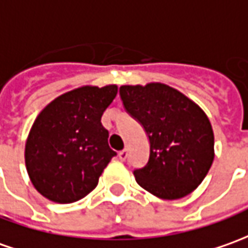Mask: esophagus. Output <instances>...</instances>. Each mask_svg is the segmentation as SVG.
I'll return each instance as SVG.
<instances>
[{
  "instance_id": "1",
  "label": "esophagus",
  "mask_w": 248,
  "mask_h": 248,
  "mask_svg": "<svg viewBox=\"0 0 248 248\" xmlns=\"http://www.w3.org/2000/svg\"><path fill=\"white\" fill-rule=\"evenodd\" d=\"M118 156H119V160L124 161V160L127 159V149H124V151H121V152L118 153Z\"/></svg>"
}]
</instances>
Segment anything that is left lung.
Instances as JSON below:
<instances>
[{
  "mask_svg": "<svg viewBox=\"0 0 248 248\" xmlns=\"http://www.w3.org/2000/svg\"><path fill=\"white\" fill-rule=\"evenodd\" d=\"M119 95L151 144L146 166L134 170L138 185L163 200L194 191L215 159V136L206 114L187 96L160 82L122 85Z\"/></svg>",
  "mask_w": 248,
  "mask_h": 248,
  "instance_id": "1",
  "label": "left lung"
}]
</instances>
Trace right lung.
Segmentation results:
<instances>
[{
  "instance_id": "right-lung-1",
  "label": "right lung",
  "mask_w": 248,
  "mask_h": 248,
  "mask_svg": "<svg viewBox=\"0 0 248 248\" xmlns=\"http://www.w3.org/2000/svg\"><path fill=\"white\" fill-rule=\"evenodd\" d=\"M117 92V85L73 89L36 117L25 144V167L47 200L70 203L97 186L103 170L117 156L100 122Z\"/></svg>"
}]
</instances>
